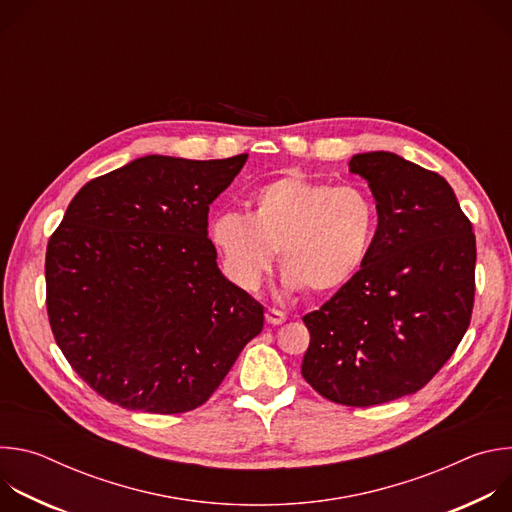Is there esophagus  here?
<instances>
[{
    "label": "esophagus",
    "mask_w": 512,
    "mask_h": 512,
    "mask_svg": "<svg viewBox=\"0 0 512 512\" xmlns=\"http://www.w3.org/2000/svg\"><path fill=\"white\" fill-rule=\"evenodd\" d=\"M265 320H267V324H271V326H279V324L285 322V314L279 312V310H275V308H269V310L265 312Z\"/></svg>",
    "instance_id": "34e87169"
}]
</instances>
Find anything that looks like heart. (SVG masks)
Returning a JSON list of instances; mask_svg holds the SVG:
<instances>
[{
	"mask_svg": "<svg viewBox=\"0 0 512 512\" xmlns=\"http://www.w3.org/2000/svg\"><path fill=\"white\" fill-rule=\"evenodd\" d=\"M247 214L221 212L212 218L210 239L227 275L243 289H257L273 251L283 285L322 296L344 287L369 257L377 206L356 186L285 174L255 188Z\"/></svg>",
	"mask_w": 512,
	"mask_h": 512,
	"instance_id": "b5f03b06",
	"label": "heart"
}]
</instances>
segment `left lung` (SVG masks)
Wrapping results in <instances>:
<instances>
[{"label":"left lung","mask_w":512,"mask_h":512,"mask_svg":"<svg viewBox=\"0 0 512 512\" xmlns=\"http://www.w3.org/2000/svg\"><path fill=\"white\" fill-rule=\"evenodd\" d=\"M379 225L367 261L306 314L304 379L326 399L369 407L417 393L454 354L474 306L476 239L452 186L391 152L356 154Z\"/></svg>","instance_id":"left-lung-1"}]
</instances>
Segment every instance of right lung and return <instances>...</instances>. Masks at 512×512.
I'll use <instances>...</instances> for the list:
<instances>
[{
  "label": "right lung",
  "instance_id": "right-lung-1",
  "mask_svg": "<svg viewBox=\"0 0 512 512\" xmlns=\"http://www.w3.org/2000/svg\"><path fill=\"white\" fill-rule=\"evenodd\" d=\"M245 162L143 156L70 200L46 249V308L70 367L107 401L192 411L263 330V306L208 239V206Z\"/></svg>",
  "mask_w": 512,
  "mask_h": 512
}]
</instances>
